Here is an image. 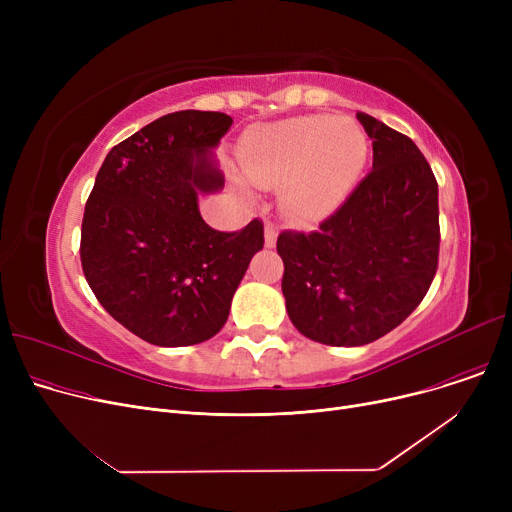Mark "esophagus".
I'll return each mask as SVG.
<instances>
[{"label":"esophagus","mask_w":512,"mask_h":512,"mask_svg":"<svg viewBox=\"0 0 512 512\" xmlns=\"http://www.w3.org/2000/svg\"><path fill=\"white\" fill-rule=\"evenodd\" d=\"M263 240H265V247H276L278 242V230L272 226V224H265V230H263Z\"/></svg>","instance_id":"34e87169"}]
</instances>
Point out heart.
Segmentation results:
<instances>
[{
	"label": "heart",
	"mask_w": 512,
	"mask_h": 512,
	"mask_svg": "<svg viewBox=\"0 0 512 512\" xmlns=\"http://www.w3.org/2000/svg\"><path fill=\"white\" fill-rule=\"evenodd\" d=\"M369 155L367 134L353 118L297 116L253 126L238 147L245 178L259 188H280L288 218L315 224L351 195ZM242 197H251L245 180H234Z\"/></svg>",
	"instance_id": "1"
}]
</instances>
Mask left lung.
I'll list each match as a JSON object with an SVG mask.
<instances>
[{
	"mask_svg": "<svg viewBox=\"0 0 512 512\" xmlns=\"http://www.w3.org/2000/svg\"><path fill=\"white\" fill-rule=\"evenodd\" d=\"M373 170L305 234L278 236L288 317L303 336L361 346L400 326L438 270V182L417 145L367 114Z\"/></svg>",
	"mask_w": 512,
	"mask_h": 512,
	"instance_id": "8db88e82",
	"label": "left lung"
}]
</instances>
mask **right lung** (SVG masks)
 I'll list each match as a JSON object with an SVG mask.
<instances>
[{"mask_svg": "<svg viewBox=\"0 0 512 512\" xmlns=\"http://www.w3.org/2000/svg\"><path fill=\"white\" fill-rule=\"evenodd\" d=\"M232 126L220 112L161 116L105 155L89 195L80 261L97 301L155 346L218 334L257 251L263 224L238 232L205 224L199 195L224 176L213 149Z\"/></svg>", "mask_w": 512, "mask_h": 512, "instance_id": "add662e5", "label": "right lung"}]
</instances>
